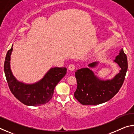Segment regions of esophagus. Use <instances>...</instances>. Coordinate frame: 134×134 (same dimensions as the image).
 Segmentation results:
<instances>
[{
	"label": "esophagus",
	"instance_id": "esophagus-1",
	"mask_svg": "<svg viewBox=\"0 0 134 134\" xmlns=\"http://www.w3.org/2000/svg\"><path fill=\"white\" fill-rule=\"evenodd\" d=\"M69 70H70V71H74V69H75V66H74V64H70L69 65Z\"/></svg>",
	"mask_w": 134,
	"mask_h": 134
}]
</instances>
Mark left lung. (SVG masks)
Here are the masks:
<instances>
[{
    "instance_id": "obj_1",
    "label": "left lung",
    "mask_w": 134,
    "mask_h": 134,
    "mask_svg": "<svg viewBox=\"0 0 134 134\" xmlns=\"http://www.w3.org/2000/svg\"><path fill=\"white\" fill-rule=\"evenodd\" d=\"M113 62L121 68L118 73L111 79H102L95 75L91 69L98 66L99 62L88 64V67L79 69L75 72L77 87L74 97L83 105H96L106 102L116 94L124 83L128 63L123 48Z\"/></svg>"
}]
</instances>
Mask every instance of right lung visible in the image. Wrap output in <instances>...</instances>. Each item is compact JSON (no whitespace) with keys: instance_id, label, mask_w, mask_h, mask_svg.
I'll return each mask as SVG.
<instances>
[{"instance_id":"1","label":"right lung","mask_w":134,"mask_h":134,"mask_svg":"<svg viewBox=\"0 0 134 134\" xmlns=\"http://www.w3.org/2000/svg\"><path fill=\"white\" fill-rule=\"evenodd\" d=\"M13 45L6 54L4 63V74L11 92L18 100L27 106H40L47 103L53 97L56 85L66 74L67 69L51 67L41 80L33 83L18 80L10 69Z\"/></svg>"}]
</instances>
